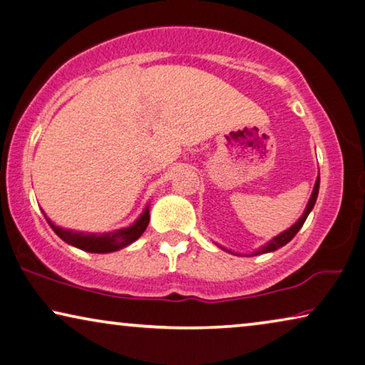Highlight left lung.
<instances>
[{
    "instance_id": "obj_1",
    "label": "left lung",
    "mask_w": 365,
    "mask_h": 365,
    "mask_svg": "<svg viewBox=\"0 0 365 365\" xmlns=\"http://www.w3.org/2000/svg\"><path fill=\"white\" fill-rule=\"evenodd\" d=\"M318 192H319V178L316 179V184H314L313 194H311V197H309V200H308V205H306L304 212H303V215H301V217L298 219L297 224H293L292 227H289V229H287V230H284V232H282V234H279V235L273 237V239H272L270 242H268L267 245H263V247L258 248V250L253 252V253H252V257H253V255H262V253H268V252H274V250H278L279 247L287 245L288 242L292 240L293 237L298 234V230L301 229V227H303V224H304L306 217H308L311 210H313L314 204H316V199H318ZM219 247H220V245H219ZM220 248H222V250L229 252V253H234V252L229 250V248H225V247H220ZM248 257H250V255H248Z\"/></svg>"
}]
</instances>
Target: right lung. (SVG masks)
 <instances>
[{
	"mask_svg": "<svg viewBox=\"0 0 365 365\" xmlns=\"http://www.w3.org/2000/svg\"><path fill=\"white\" fill-rule=\"evenodd\" d=\"M46 220L47 224L51 225V229L54 230L62 240L67 242L68 245L77 247L81 248V250L92 252V253H110V252H117L120 248L128 247L130 244H133L136 239H140L141 234L146 230L148 222H150V207L146 205L143 214H141L138 220H135L130 227H125V229H118L113 232H107V234H86V232L68 230L56 225L54 222L49 220L47 217Z\"/></svg>",
	"mask_w": 365,
	"mask_h": 365,
	"instance_id": "add662e5",
	"label": "right lung"
}]
</instances>
